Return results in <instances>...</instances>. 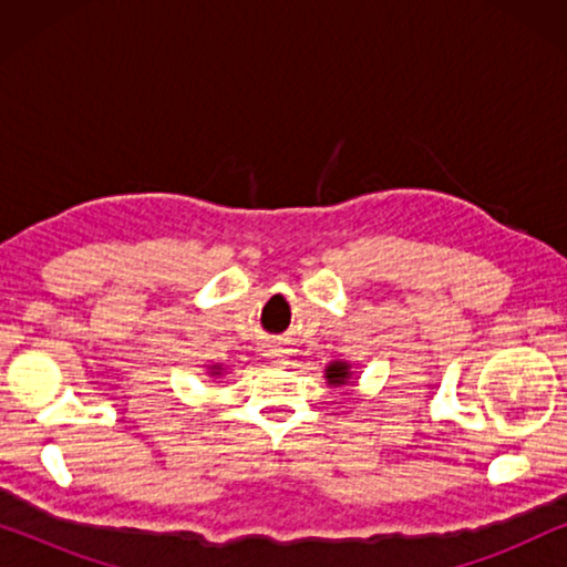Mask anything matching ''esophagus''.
<instances>
[{"label":"esophagus","instance_id":"34e87169","mask_svg":"<svg viewBox=\"0 0 567 567\" xmlns=\"http://www.w3.org/2000/svg\"><path fill=\"white\" fill-rule=\"evenodd\" d=\"M268 355H270V361H274V363H286L284 351H270Z\"/></svg>","mask_w":567,"mask_h":567}]
</instances>
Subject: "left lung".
<instances>
[{
    "label": "left lung",
    "instance_id": "left-lung-1",
    "mask_svg": "<svg viewBox=\"0 0 567 567\" xmlns=\"http://www.w3.org/2000/svg\"><path fill=\"white\" fill-rule=\"evenodd\" d=\"M324 379H328V384L332 386H343L348 384V379H351V367H348L346 361H332L328 369H324Z\"/></svg>",
    "mask_w": 567,
    "mask_h": 567
}]
</instances>
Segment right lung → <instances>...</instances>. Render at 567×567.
<instances>
[{
	"label": "right lung",
	"instance_id": "add662e5",
	"mask_svg": "<svg viewBox=\"0 0 567 567\" xmlns=\"http://www.w3.org/2000/svg\"><path fill=\"white\" fill-rule=\"evenodd\" d=\"M212 374H221V369L219 367H212Z\"/></svg>",
	"mask_w": 567,
	"mask_h": 567
}]
</instances>
